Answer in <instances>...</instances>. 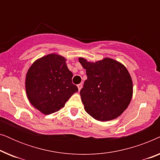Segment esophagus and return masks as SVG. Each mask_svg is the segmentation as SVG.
Segmentation results:
<instances>
[{
	"label": "esophagus",
	"instance_id": "obj_1",
	"mask_svg": "<svg viewBox=\"0 0 160 160\" xmlns=\"http://www.w3.org/2000/svg\"><path fill=\"white\" fill-rule=\"evenodd\" d=\"M77 87H78V92H79V91L81 90V89L82 88V84H78V85H77Z\"/></svg>",
	"mask_w": 160,
	"mask_h": 160
}]
</instances>
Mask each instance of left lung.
Here are the masks:
<instances>
[{
	"instance_id": "left-lung-1",
	"label": "left lung",
	"mask_w": 160,
	"mask_h": 160,
	"mask_svg": "<svg viewBox=\"0 0 160 160\" xmlns=\"http://www.w3.org/2000/svg\"><path fill=\"white\" fill-rule=\"evenodd\" d=\"M78 61L86 69L87 79L80 95L84 109L92 117L106 122L119 117L132 100V78L122 63L110 58L89 62Z\"/></svg>"
}]
</instances>
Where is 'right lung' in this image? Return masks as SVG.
I'll use <instances>...</instances> for the list:
<instances>
[{
	"label": "right lung",
	"mask_w": 160,
	"mask_h": 160,
	"mask_svg": "<svg viewBox=\"0 0 160 160\" xmlns=\"http://www.w3.org/2000/svg\"><path fill=\"white\" fill-rule=\"evenodd\" d=\"M73 73L66 59L56 53L38 59L28 69L25 77L28 99L34 108L48 115L65 106L78 88L72 83Z\"/></svg>",
	"instance_id": "1"
}]
</instances>
